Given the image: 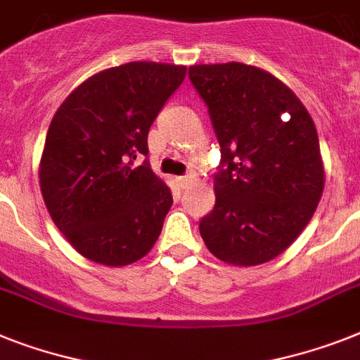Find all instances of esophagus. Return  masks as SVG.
Returning <instances> with one entry per match:
<instances>
[{
    "label": "esophagus",
    "mask_w": 360,
    "mask_h": 360,
    "mask_svg": "<svg viewBox=\"0 0 360 360\" xmlns=\"http://www.w3.org/2000/svg\"><path fill=\"white\" fill-rule=\"evenodd\" d=\"M174 182H176V186L180 187V189H186L187 186H191L193 184V176H178Z\"/></svg>",
    "instance_id": "esophagus-1"
}]
</instances>
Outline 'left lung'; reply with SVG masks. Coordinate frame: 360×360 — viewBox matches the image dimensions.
<instances>
[{"label":"left lung","mask_w":360,"mask_h":360,"mask_svg":"<svg viewBox=\"0 0 360 360\" xmlns=\"http://www.w3.org/2000/svg\"><path fill=\"white\" fill-rule=\"evenodd\" d=\"M189 79L221 145L215 207L200 221L202 239L228 265L266 263L298 239L322 198L326 171L313 117L261 68L195 64Z\"/></svg>","instance_id":"left-lung-1"}]
</instances>
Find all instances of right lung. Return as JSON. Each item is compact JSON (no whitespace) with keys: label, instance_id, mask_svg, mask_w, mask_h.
<instances>
[{"label":"right lung","instance_id":"1","mask_svg":"<svg viewBox=\"0 0 360 360\" xmlns=\"http://www.w3.org/2000/svg\"><path fill=\"white\" fill-rule=\"evenodd\" d=\"M186 66L129 62L86 79L53 115L40 158V191L56 228L82 257L105 266L150 252L173 206L148 163L147 134Z\"/></svg>","mask_w":360,"mask_h":360}]
</instances>
